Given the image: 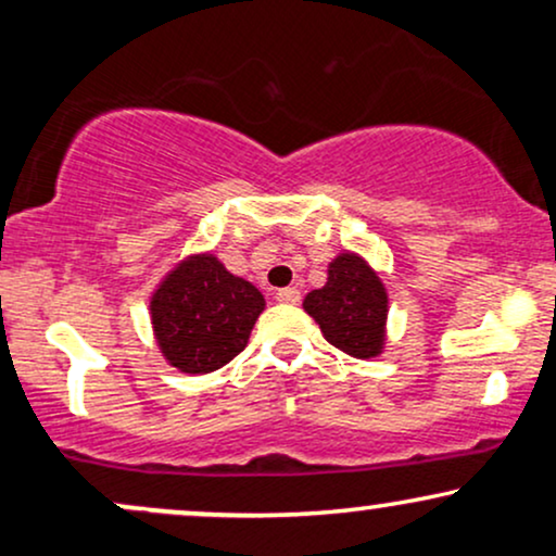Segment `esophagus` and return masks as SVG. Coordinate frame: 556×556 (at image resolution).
I'll return each instance as SVG.
<instances>
[{
	"mask_svg": "<svg viewBox=\"0 0 556 556\" xmlns=\"http://www.w3.org/2000/svg\"><path fill=\"white\" fill-rule=\"evenodd\" d=\"M277 300H279V303L295 305V303H300V290H298V287H285V290L277 292Z\"/></svg>",
	"mask_w": 556,
	"mask_h": 556,
	"instance_id": "esophagus-1",
	"label": "esophagus"
}]
</instances>
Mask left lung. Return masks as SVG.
Segmentation results:
<instances>
[{
    "label": "left lung",
    "mask_w": 556,
    "mask_h": 556,
    "mask_svg": "<svg viewBox=\"0 0 556 556\" xmlns=\"http://www.w3.org/2000/svg\"><path fill=\"white\" fill-rule=\"evenodd\" d=\"M303 308L324 340L353 358L371 361L384 353L389 295L366 258L342 251L331 258L327 285L311 290Z\"/></svg>",
    "instance_id": "left-lung-1"
}]
</instances>
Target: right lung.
Returning <instances> with one entry per match:
<instances>
[{
    "label": "right lung",
    "mask_w": 556,
    "mask_h": 556,
    "mask_svg": "<svg viewBox=\"0 0 556 556\" xmlns=\"http://www.w3.org/2000/svg\"><path fill=\"white\" fill-rule=\"evenodd\" d=\"M266 300L214 253H190L151 292L159 353L182 374H212L245 350Z\"/></svg>",
    "instance_id": "right-lung-1"
}]
</instances>
